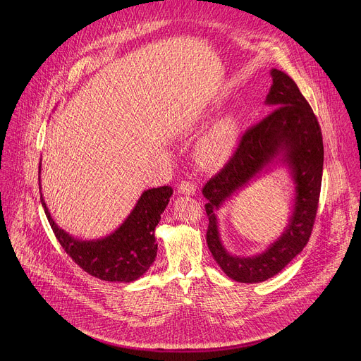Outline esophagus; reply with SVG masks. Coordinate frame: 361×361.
Segmentation results:
<instances>
[{"label":"esophagus","instance_id":"esophagus-1","mask_svg":"<svg viewBox=\"0 0 361 361\" xmlns=\"http://www.w3.org/2000/svg\"><path fill=\"white\" fill-rule=\"evenodd\" d=\"M178 191L183 194H195V191H197V185L190 180H183L178 185Z\"/></svg>","mask_w":361,"mask_h":361}]
</instances>
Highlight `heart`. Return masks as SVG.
I'll return each instance as SVG.
<instances>
[{"label":"heart","mask_w":361,"mask_h":361,"mask_svg":"<svg viewBox=\"0 0 361 361\" xmlns=\"http://www.w3.org/2000/svg\"><path fill=\"white\" fill-rule=\"evenodd\" d=\"M239 137V121L235 115H227L217 121L199 145V158L204 164H216L224 159L233 149Z\"/></svg>","instance_id":"1"}]
</instances>
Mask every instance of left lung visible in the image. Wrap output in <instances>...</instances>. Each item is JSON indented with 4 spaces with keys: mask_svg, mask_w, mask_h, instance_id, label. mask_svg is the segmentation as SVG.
I'll return each mask as SVG.
<instances>
[{
    "mask_svg": "<svg viewBox=\"0 0 361 361\" xmlns=\"http://www.w3.org/2000/svg\"><path fill=\"white\" fill-rule=\"evenodd\" d=\"M271 75L272 86L267 104L275 108L267 118L245 130L233 154L202 190L207 200V246L228 278L246 283L272 278L304 249L312 232L321 192L324 145L318 119L297 83L285 72L272 69ZM281 150L287 151L298 184L291 224L281 239L262 255L231 257L221 246L214 209Z\"/></svg>",
    "mask_w": 361,
    "mask_h": 361,
    "instance_id": "8db88e82",
    "label": "left lung"
}]
</instances>
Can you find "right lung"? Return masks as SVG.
<instances>
[{"instance_id":"1","label":"right lung","mask_w":361,"mask_h":361,"mask_svg":"<svg viewBox=\"0 0 361 361\" xmlns=\"http://www.w3.org/2000/svg\"><path fill=\"white\" fill-rule=\"evenodd\" d=\"M173 188L164 185L147 190L135 209L112 235L101 240H78L57 227L46 203L40 200L53 233L76 265L89 275L109 282H133L144 275L157 256L155 227L166 210Z\"/></svg>"}]
</instances>
